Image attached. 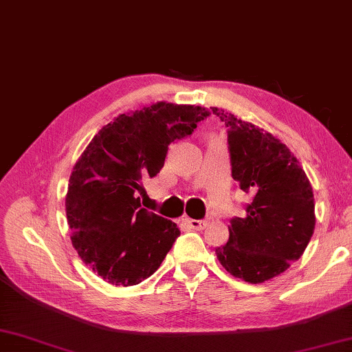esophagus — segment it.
Here are the masks:
<instances>
[{
	"mask_svg": "<svg viewBox=\"0 0 352 352\" xmlns=\"http://www.w3.org/2000/svg\"><path fill=\"white\" fill-rule=\"evenodd\" d=\"M184 222L193 230H204L207 227V221H197V219H184Z\"/></svg>",
	"mask_w": 352,
	"mask_h": 352,
	"instance_id": "34e87169",
	"label": "esophagus"
}]
</instances>
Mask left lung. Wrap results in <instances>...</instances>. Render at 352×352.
<instances>
[{"label":"left lung","mask_w":352,"mask_h":352,"mask_svg":"<svg viewBox=\"0 0 352 352\" xmlns=\"http://www.w3.org/2000/svg\"><path fill=\"white\" fill-rule=\"evenodd\" d=\"M228 126L231 175L251 195L243 218L228 226V242L216 248L227 272L258 284L287 271L315 231L313 189L294 153L274 134L212 107Z\"/></svg>","instance_id":"8db88e82"}]
</instances>
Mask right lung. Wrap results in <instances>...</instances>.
I'll return each instance as SVG.
<instances>
[{"instance_id":"1","label":"right lung","mask_w":352,"mask_h":352,"mask_svg":"<svg viewBox=\"0 0 352 352\" xmlns=\"http://www.w3.org/2000/svg\"><path fill=\"white\" fill-rule=\"evenodd\" d=\"M210 111L155 102L104 125L69 177L66 218L86 266L115 286L151 276L180 236L177 223L140 207L144 182L159 174L170 142L192 134Z\"/></svg>"}]
</instances>
